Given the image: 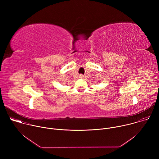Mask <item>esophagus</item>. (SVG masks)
I'll use <instances>...</instances> for the list:
<instances>
[{
    "mask_svg": "<svg viewBox=\"0 0 159 159\" xmlns=\"http://www.w3.org/2000/svg\"><path fill=\"white\" fill-rule=\"evenodd\" d=\"M80 77H82L83 76H82V75H80Z\"/></svg>",
    "mask_w": 159,
    "mask_h": 159,
    "instance_id": "esophagus-1",
    "label": "esophagus"
}]
</instances>
